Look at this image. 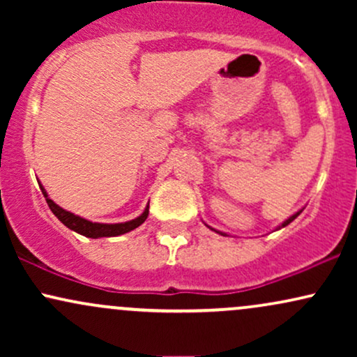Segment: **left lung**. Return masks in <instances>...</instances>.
Wrapping results in <instances>:
<instances>
[{
    "label": "left lung",
    "instance_id": "8db88e82",
    "mask_svg": "<svg viewBox=\"0 0 357 357\" xmlns=\"http://www.w3.org/2000/svg\"><path fill=\"white\" fill-rule=\"evenodd\" d=\"M301 211H302V210H301ZM301 211H297V213H296V215H292V216H290V218H289V220H285V221H284V223H282V225H280V227H278V230H280V228H284V227H287V225H289V223H292V221H294V220H296L298 215H301ZM211 230H213V228H211ZM215 231H216V230H215ZM218 233H221V231H218ZM221 235H225V233H221Z\"/></svg>",
    "mask_w": 357,
    "mask_h": 357
}]
</instances>
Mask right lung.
<instances>
[{
    "label": "right lung",
    "instance_id": "1",
    "mask_svg": "<svg viewBox=\"0 0 357 357\" xmlns=\"http://www.w3.org/2000/svg\"><path fill=\"white\" fill-rule=\"evenodd\" d=\"M40 190H42L45 199H47L48 206H50L53 215H55L56 218L65 225V227L70 228L73 231L80 233V235L87 236V238H102V236L124 235V233L134 230V228H137L139 225L144 223L147 215H149V204H147L144 213H142L141 216H137V218L130 221H126V223H92V221L80 218V216L73 215V213L63 210V208H60L59 204L53 203V199L48 198L47 191H45L42 184H40Z\"/></svg>",
    "mask_w": 357,
    "mask_h": 357
}]
</instances>
